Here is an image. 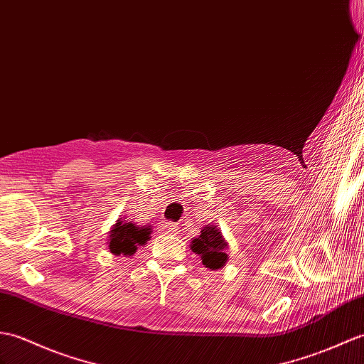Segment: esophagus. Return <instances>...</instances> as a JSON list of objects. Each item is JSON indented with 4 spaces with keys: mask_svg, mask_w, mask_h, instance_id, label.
Segmentation results:
<instances>
[{
    "mask_svg": "<svg viewBox=\"0 0 364 364\" xmlns=\"http://www.w3.org/2000/svg\"><path fill=\"white\" fill-rule=\"evenodd\" d=\"M163 231L166 234H176V232H178V226H176L175 223H166L163 226Z\"/></svg>",
    "mask_w": 364,
    "mask_h": 364,
    "instance_id": "obj_1",
    "label": "esophagus"
}]
</instances>
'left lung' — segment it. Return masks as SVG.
<instances>
[{
	"label": "left lung",
	"instance_id": "8db88e82",
	"mask_svg": "<svg viewBox=\"0 0 364 364\" xmlns=\"http://www.w3.org/2000/svg\"><path fill=\"white\" fill-rule=\"evenodd\" d=\"M191 250L209 269H220L228 262V242L215 225L203 226L198 237L192 239Z\"/></svg>",
	"mask_w": 364,
	"mask_h": 364
}]
</instances>
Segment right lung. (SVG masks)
I'll return each instance as SVG.
<instances>
[{"instance_id":"obj_1","label":"right lung","mask_w":364,"mask_h":364,"mask_svg":"<svg viewBox=\"0 0 364 364\" xmlns=\"http://www.w3.org/2000/svg\"><path fill=\"white\" fill-rule=\"evenodd\" d=\"M108 250L114 256H133L138 247L146 245L150 240L151 226H141L133 222L119 218L108 231Z\"/></svg>"}]
</instances>
